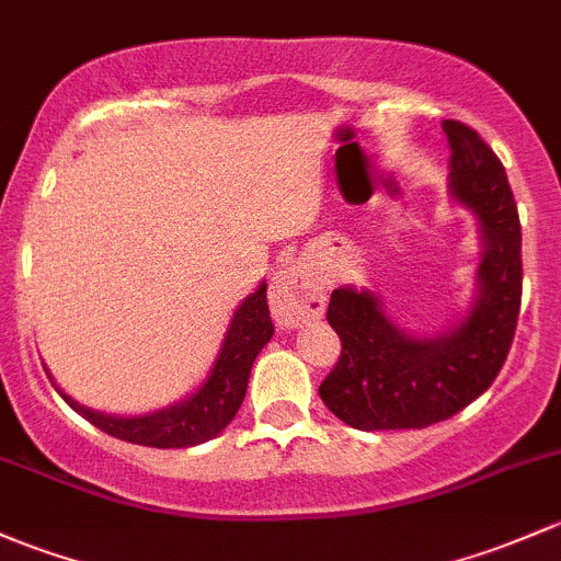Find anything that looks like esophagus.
I'll list each match as a JSON object with an SVG mask.
<instances>
[{
  "instance_id": "34e87169",
  "label": "esophagus",
  "mask_w": 561,
  "mask_h": 561,
  "mask_svg": "<svg viewBox=\"0 0 561 561\" xmlns=\"http://www.w3.org/2000/svg\"><path fill=\"white\" fill-rule=\"evenodd\" d=\"M271 309L282 328H300L325 314V285L309 263L298 261L276 271L271 282Z\"/></svg>"
}]
</instances>
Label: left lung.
Masks as SVG:
<instances>
[{"instance_id":"8db88e82","label":"left lung","mask_w":561,"mask_h":561,"mask_svg":"<svg viewBox=\"0 0 561 561\" xmlns=\"http://www.w3.org/2000/svg\"><path fill=\"white\" fill-rule=\"evenodd\" d=\"M449 193L479 217L481 261L468 311L444 333L414 335L376 293L339 287L328 322L341 357L322 403L355 430H420L444 422L492 387L508 357L522 306V226L508 174L470 126L444 121Z\"/></svg>"}]
</instances>
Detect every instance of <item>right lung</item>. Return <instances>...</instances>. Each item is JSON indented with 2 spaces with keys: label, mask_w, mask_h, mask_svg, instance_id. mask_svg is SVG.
<instances>
[{
  "label": "right lung",
  "mask_w": 561,
  "mask_h": 561,
  "mask_svg": "<svg viewBox=\"0 0 561 561\" xmlns=\"http://www.w3.org/2000/svg\"><path fill=\"white\" fill-rule=\"evenodd\" d=\"M265 290H268V285L261 282L255 293L241 300L239 309L233 311L231 325L226 330V339H222L209 376L196 392L182 398L180 403L161 411H150V414L115 416L85 409L78 400L69 398L61 387H56L58 394L80 416H85L93 427L104 430L112 438L128 440V444L152 446V449H187V446H198L217 438L244 403L252 363L274 335ZM47 379H53L50 370H47Z\"/></svg>",
  "instance_id": "add662e5"
}]
</instances>
